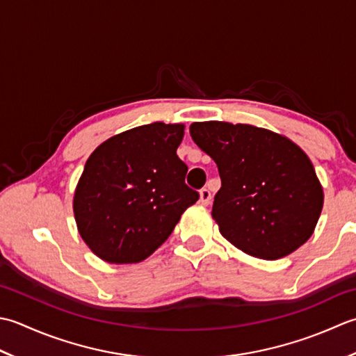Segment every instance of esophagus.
Segmentation results:
<instances>
[{
    "instance_id": "esophagus-1",
    "label": "esophagus",
    "mask_w": 356,
    "mask_h": 356,
    "mask_svg": "<svg viewBox=\"0 0 356 356\" xmlns=\"http://www.w3.org/2000/svg\"><path fill=\"white\" fill-rule=\"evenodd\" d=\"M200 202H201L202 206H209L210 202H212V193H210L209 188H201Z\"/></svg>"
}]
</instances>
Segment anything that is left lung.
I'll return each mask as SVG.
<instances>
[{
	"label": "left lung",
	"instance_id": "8db88e82",
	"mask_svg": "<svg viewBox=\"0 0 356 356\" xmlns=\"http://www.w3.org/2000/svg\"><path fill=\"white\" fill-rule=\"evenodd\" d=\"M191 135L218 165L212 218L230 244L272 261L307 241L324 192L306 152L284 135L250 124L193 122Z\"/></svg>",
	"mask_w": 356,
	"mask_h": 356
}]
</instances>
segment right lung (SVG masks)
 I'll use <instances>...</instances> for the list:
<instances>
[{"instance_id": "obj_1", "label": "right lung", "mask_w": 356, "mask_h": 356, "mask_svg": "<svg viewBox=\"0 0 356 356\" xmlns=\"http://www.w3.org/2000/svg\"><path fill=\"white\" fill-rule=\"evenodd\" d=\"M184 124H152L113 135L92 152L74 195L76 227L106 263L150 257L200 195L177 155Z\"/></svg>"}]
</instances>
